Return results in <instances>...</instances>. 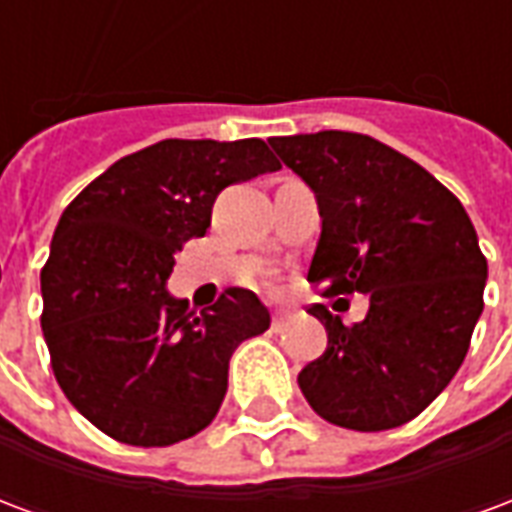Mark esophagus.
I'll return each instance as SVG.
<instances>
[{"instance_id":"1","label":"esophagus","mask_w":512,"mask_h":512,"mask_svg":"<svg viewBox=\"0 0 512 512\" xmlns=\"http://www.w3.org/2000/svg\"><path fill=\"white\" fill-rule=\"evenodd\" d=\"M290 321H293V315H290V312H274V321H271V329H274V332H285V329H288L290 326Z\"/></svg>"}]
</instances>
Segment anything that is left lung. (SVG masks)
Segmentation results:
<instances>
[{
  "label": "left lung",
  "instance_id": "1",
  "mask_svg": "<svg viewBox=\"0 0 512 512\" xmlns=\"http://www.w3.org/2000/svg\"><path fill=\"white\" fill-rule=\"evenodd\" d=\"M271 147L318 200L307 279L329 296H370L354 326L312 307L329 345L299 373L301 392L340 428L406 425L458 373L483 312L488 263L472 219L428 169L373 136L318 131Z\"/></svg>",
  "mask_w": 512,
  "mask_h": 512
}]
</instances>
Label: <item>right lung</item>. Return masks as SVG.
<instances>
[{
  "instance_id": "add662e5",
  "label": "right lung",
  "mask_w": 512,
  "mask_h": 512,
  "mask_svg": "<svg viewBox=\"0 0 512 512\" xmlns=\"http://www.w3.org/2000/svg\"><path fill=\"white\" fill-rule=\"evenodd\" d=\"M282 167L263 139H164L120 158L65 208L40 271L43 337L73 408L106 436L169 447L208 428L238 345L271 315L233 288L197 312L167 279L230 183Z\"/></svg>"
}]
</instances>
